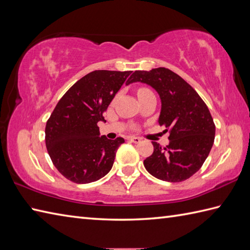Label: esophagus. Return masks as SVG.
<instances>
[{"instance_id": "1", "label": "esophagus", "mask_w": 250, "mask_h": 250, "mask_svg": "<svg viewBox=\"0 0 250 250\" xmlns=\"http://www.w3.org/2000/svg\"><path fill=\"white\" fill-rule=\"evenodd\" d=\"M128 140H129V141H131V142L135 143V144H137V143H140V142H141V139H140V137H136V136H129V137H128Z\"/></svg>"}]
</instances>
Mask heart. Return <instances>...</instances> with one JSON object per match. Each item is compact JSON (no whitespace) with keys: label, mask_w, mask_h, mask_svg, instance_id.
<instances>
[{"label":"heart","mask_w":250,"mask_h":250,"mask_svg":"<svg viewBox=\"0 0 250 250\" xmlns=\"http://www.w3.org/2000/svg\"><path fill=\"white\" fill-rule=\"evenodd\" d=\"M143 91H147V89H145V88H142V89H140V90H139V92H143Z\"/></svg>","instance_id":"heart-1"}]
</instances>
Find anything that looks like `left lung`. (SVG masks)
Listing matches in <instances>:
<instances>
[{"label":"left lung","instance_id":"1","mask_svg":"<svg viewBox=\"0 0 250 250\" xmlns=\"http://www.w3.org/2000/svg\"><path fill=\"white\" fill-rule=\"evenodd\" d=\"M143 83L152 87L161 100L158 122L169 130V143L152 142L153 152L144 160L152 176L169 183L188 179L203 166L213 147L215 124L208 107L195 90L166 67L135 71L126 84Z\"/></svg>","mask_w":250,"mask_h":250}]
</instances>
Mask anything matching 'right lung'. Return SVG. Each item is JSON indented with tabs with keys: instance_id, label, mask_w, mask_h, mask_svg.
<instances>
[{
	"instance_id": "right-lung-1",
	"label": "right lung",
	"mask_w": 250,
	"mask_h": 250,
	"mask_svg": "<svg viewBox=\"0 0 250 250\" xmlns=\"http://www.w3.org/2000/svg\"><path fill=\"white\" fill-rule=\"evenodd\" d=\"M132 72L99 70L67 90L46 124V147L54 166L76 184L99 180L113 167L122 137L100 136L98 122Z\"/></svg>"
}]
</instances>
